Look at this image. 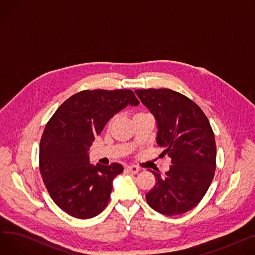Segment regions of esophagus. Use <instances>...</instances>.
Listing matches in <instances>:
<instances>
[{
    "mask_svg": "<svg viewBox=\"0 0 255 255\" xmlns=\"http://www.w3.org/2000/svg\"><path fill=\"white\" fill-rule=\"evenodd\" d=\"M126 169L132 173V175H135V173H137L139 171V167L136 166V165H130V166H127Z\"/></svg>",
    "mask_w": 255,
    "mask_h": 255,
    "instance_id": "34e87169",
    "label": "esophagus"
}]
</instances>
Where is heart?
<instances>
[{"label": "heart", "mask_w": 255, "mask_h": 255, "mask_svg": "<svg viewBox=\"0 0 255 255\" xmlns=\"http://www.w3.org/2000/svg\"><path fill=\"white\" fill-rule=\"evenodd\" d=\"M138 114H143V113H138ZM137 115V114H136Z\"/></svg>", "instance_id": "b5f03b06"}]
</instances>
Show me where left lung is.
<instances>
[{
  "label": "left lung",
  "instance_id": "left-lung-1",
  "mask_svg": "<svg viewBox=\"0 0 255 255\" xmlns=\"http://www.w3.org/2000/svg\"><path fill=\"white\" fill-rule=\"evenodd\" d=\"M135 93L157 120V144L171 158L164 177L152 171L156 184L145 194L146 203L163 215L184 214L199 204L215 175L213 129L202 109L179 92L146 89Z\"/></svg>",
  "mask_w": 255,
  "mask_h": 255
}]
</instances>
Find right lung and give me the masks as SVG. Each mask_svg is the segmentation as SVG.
<instances>
[{
  "mask_svg": "<svg viewBox=\"0 0 255 255\" xmlns=\"http://www.w3.org/2000/svg\"><path fill=\"white\" fill-rule=\"evenodd\" d=\"M131 90H85L67 99L47 122L40 140L39 169L55 204L68 215L89 219L109 204L119 163L89 162L95 136L115 114L138 105Z\"/></svg>",
  "mask_w": 255,
  "mask_h": 255,
  "instance_id": "1",
  "label": "right lung"
}]
</instances>
